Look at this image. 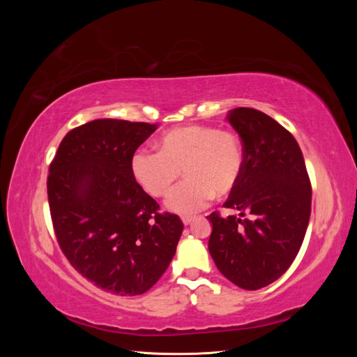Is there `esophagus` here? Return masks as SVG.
I'll list each match as a JSON object with an SVG mask.
<instances>
[{"label":"esophagus","instance_id":"obj_1","mask_svg":"<svg viewBox=\"0 0 357 357\" xmlns=\"http://www.w3.org/2000/svg\"><path fill=\"white\" fill-rule=\"evenodd\" d=\"M192 220H193V218H190V215H183V218H181V222L185 225H190Z\"/></svg>","mask_w":357,"mask_h":357}]
</instances>
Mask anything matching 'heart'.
Returning <instances> with one entry per match:
<instances>
[{"mask_svg":"<svg viewBox=\"0 0 357 357\" xmlns=\"http://www.w3.org/2000/svg\"><path fill=\"white\" fill-rule=\"evenodd\" d=\"M244 153L232 131L208 125H188L165 132L160 150L142 147L131 159L138 185L152 197L169 192L181 169L188 178L172 189L167 207L178 214L202 210L213 197L229 193L240 181Z\"/></svg>","mask_w":357,"mask_h":357,"instance_id":"heart-1","label":"heart"}]
</instances>
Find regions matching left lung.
<instances>
[{
    "instance_id": "obj_1",
    "label": "left lung",
    "mask_w": 357,
    "mask_h": 357,
    "mask_svg": "<svg viewBox=\"0 0 357 357\" xmlns=\"http://www.w3.org/2000/svg\"><path fill=\"white\" fill-rule=\"evenodd\" d=\"M226 119L241 137L244 168L223 207L240 218L208 215V250L229 282L257 290L295 261L310 220L311 183L295 137L273 117L238 107ZM244 213L251 219L241 220Z\"/></svg>"
}]
</instances>
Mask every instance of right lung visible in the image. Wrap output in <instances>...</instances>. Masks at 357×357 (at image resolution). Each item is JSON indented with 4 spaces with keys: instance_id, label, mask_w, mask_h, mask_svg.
Returning a JSON list of instances; mask_svg holds the SVG:
<instances>
[{
    "instance_id": "obj_1",
    "label": "right lung",
    "mask_w": 357,
    "mask_h": 357,
    "mask_svg": "<svg viewBox=\"0 0 357 357\" xmlns=\"http://www.w3.org/2000/svg\"><path fill=\"white\" fill-rule=\"evenodd\" d=\"M158 125L96 119L71 129L53 158V229L75 271L121 296L142 295L167 271L183 232L178 215L138 185L131 159Z\"/></svg>"
}]
</instances>
